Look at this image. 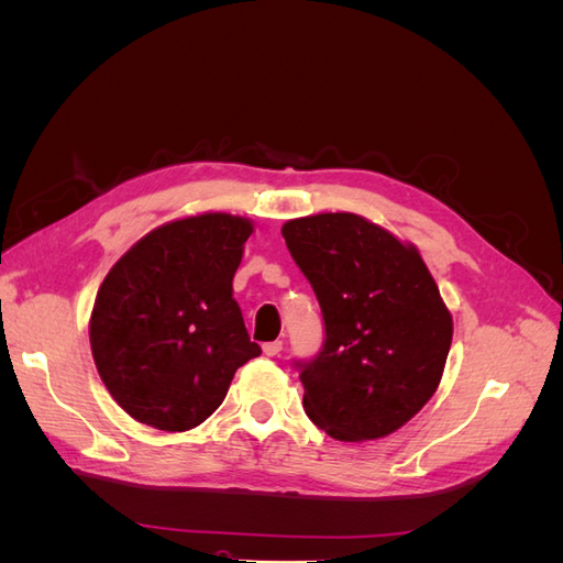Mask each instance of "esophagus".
<instances>
[{
  "label": "esophagus",
  "mask_w": 563,
  "mask_h": 563,
  "mask_svg": "<svg viewBox=\"0 0 563 563\" xmlns=\"http://www.w3.org/2000/svg\"><path fill=\"white\" fill-rule=\"evenodd\" d=\"M282 347H284L282 340H272V343H265V345H263V352H265L267 356H277V354L282 352Z\"/></svg>",
  "instance_id": "obj_1"
}]
</instances>
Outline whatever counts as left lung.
I'll use <instances>...</instances> for the list:
<instances>
[{
	"label": "left lung",
	"mask_w": 563,
	"mask_h": 563,
	"mask_svg": "<svg viewBox=\"0 0 563 563\" xmlns=\"http://www.w3.org/2000/svg\"><path fill=\"white\" fill-rule=\"evenodd\" d=\"M323 317V345L294 362L310 420L338 441L387 437L430 401L453 321L411 244L354 213L282 228Z\"/></svg>",
	"instance_id": "left-lung-1"
}]
</instances>
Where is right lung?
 <instances>
[{"mask_svg":"<svg viewBox=\"0 0 563 563\" xmlns=\"http://www.w3.org/2000/svg\"><path fill=\"white\" fill-rule=\"evenodd\" d=\"M251 232V220L230 213L174 220L108 272L91 312V352L131 418L192 430L223 404L234 371L261 354L232 298Z\"/></svg>","mask_w":563,"mask_h":563,"instance_id":"obj_1","label":"right lung"}]
</instances>
